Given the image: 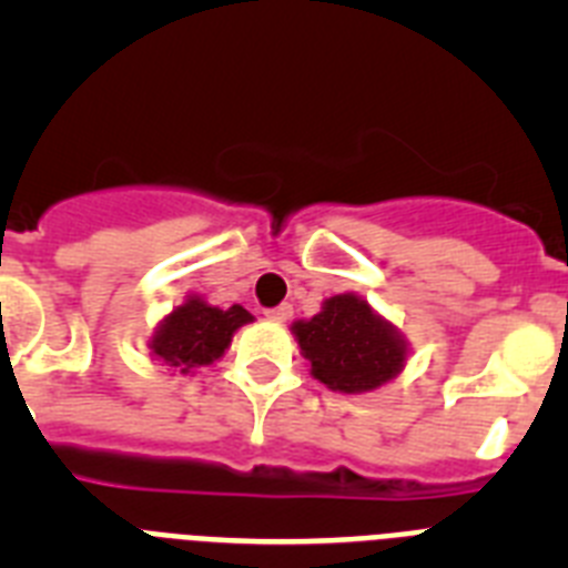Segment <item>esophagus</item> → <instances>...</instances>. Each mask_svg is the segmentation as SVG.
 I'll list each match as a JSON object with an SVG mask.
<instances>
[{
  "label": "esophagus",
  "instance_id": "obj_1",
  "mask_svg": "<svg viewBox=\"0 0 568 568\" xmlns=\"http://www.w3.org/2000/svg\"><path fill=\"white\" fill-rule=\"evenodd\" d=\"M267 315L270 321H275V324H284V321L290 318V315H293V307H290V304H278V307H273V310H267Z\"/></svg>",
  "mask_w": 568,
  "mask_h": 568
}]
</instances>
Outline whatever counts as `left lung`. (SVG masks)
<instances>
[{
	"label": "left lung",
	"mask_w": 568,
	"mask_h": 568,
	"mask_svg": "<svg viewBox=\"0 0 568 568\" xmlns=\"http://www.w3.org/2000/svg\"><path fill=\"white\" fill-rule=\"evenodd\" d=\"M301 355L315 381L333 393L361 395L398 378L409 344L361 295H333L321 313L293 324Z\"/></svg>",
	"instance_id": "obj_1"
}]
</instances>
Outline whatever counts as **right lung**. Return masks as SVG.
Returning a JSON list of instances; mask_svg holds the SVG:
<instances>
[{
    "label": "right lung",
    "instance_id": "1",
    "mask_svg": "<svg viewBox=\"0 0 568 568\" xmlns=\"http://www.w3.org/2000/svg\"><path fill=\"white\" fill-rule=\"evenodd\" d=\"M253 315L241 304L222 310L213 307L202 295H187L184 304L164 315L150 338V355L182 375L210 366L224 355L235 329L250 324Z\"/></svg>",
    "mask_w": 568,
    "mask_h": 568
}]
</instances>
